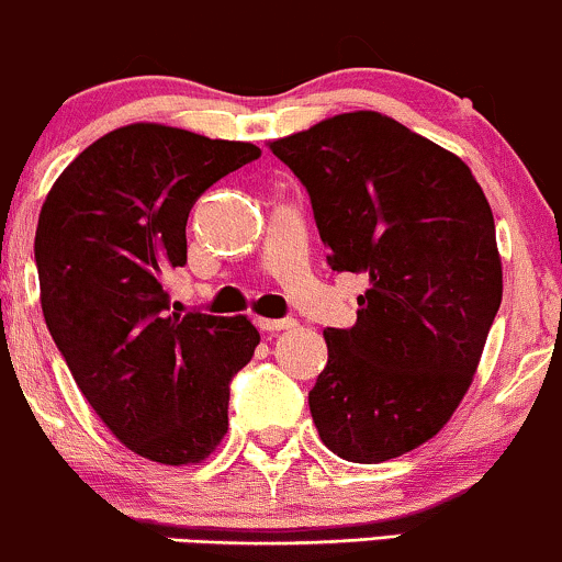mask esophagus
<instances>
[{"label": "esophagus", "instance_id": "obj_1", "mask_svg": "<svg viewBox=\"0 0 562 562\" xmlns=\"http://www.w3.org/2000/svg\"><path fill=\"white\" fill-rule=\"evenodd\" d=\"M257 327L262 331H281V329L297 327V322H294V318H259Z\"/></svg>", "mask_w": 562, "mask_h": 562}]
</instances>
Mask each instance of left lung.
Returning <instances> with one entry per match:
<instances>
[{
  "label": "left lung",
  "instance_id": "1",
  "mask_svg": "<svg viewBox=\"0 0 562 562\" xmlns=\"http://www.w3.org/2000/svg\"><path fill=\"white\" fill-rule=\"evenodd\" d=\"M311 195L331 270L364 273L351 329H324L307 394L331 452L380 463L456 413L501 305L493 211L458 155L380 112H346L270 142Z\"/></svg>",
  "mask_w": 562,
  "mask_h": 562
}]
</instances>
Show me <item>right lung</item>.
<instances>
[{
	"label": "right lung",
	"mask_w": 562,
	"mask_h": 562,
	"mask_svg": "<svg viewBox=\"0 0 562 562\" xmlns=\"http://www.w3.org/2000/svg\"><path fill=\"white\" fill-rule=\"evenodd\" d=\"M259 158L158 123L110 131L47 192L34 259L45 324L75 383L136 456L201 463L227 431L231 380L259 346L246 316L168 313L162 276L187 262V216Z\"/></svg>",
	"instance_id": "1"
}]
</instances>
